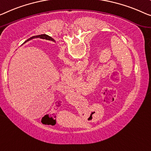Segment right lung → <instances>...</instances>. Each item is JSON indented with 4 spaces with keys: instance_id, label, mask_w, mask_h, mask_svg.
<instances>
[{
    "instance_id": "obj_1",
    "label": "right lung",
    "mask_w": 151,
    "mask_h": 151,
    "mask_svg": "<svg viewBox=\"0 0 151 151\" xmlns=\"http://www.w3.org/2000/svg\"><path fill=\"white\" fill-rule=\"evenodd\" d=\"M37 38H38V37H40V38H41V39H47V40H52V41H55V40H54V39H53L52 38L50 37H49V36H47V35H41L35 36V37H32L30 38V39L27 40L26 41H28V40H30V39H34V38H37Z\"/></svg>"
}]
</instances>
